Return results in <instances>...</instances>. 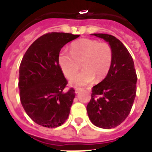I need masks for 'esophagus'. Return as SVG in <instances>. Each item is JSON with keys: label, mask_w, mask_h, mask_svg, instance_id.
Instances as JSON below:
<instances>
[{"label": "esophagus", "mask_w": 152, "mask_h": 152, "mask_svg": "<svg viewBox=\"0 0 152 152\" xmlns=\"http://www.w3.org/2000/svg\"><path fill=\"white\" fill-rule=\"evenodd\" d=\"M81 91H82V89H81V88H76V90H75V93L79 94Z\"/></svg>", "instance_id": "34e87169"}]
</instances>
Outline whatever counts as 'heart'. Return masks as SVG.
I'll list each match as a JSON object with an SVG mask.
<instances>
[{
  "label": "heart",
  "instance_id": "obj_1",
  "mask_svg": "<svg viewBox=\"0 0 152 152\" xmlns=\"http://www.w3.org/2000/svg\"><path fill=\"white\" fill-rule=\"evenodd\" d=\"M70 55L65 50L58 54V62L66 78H70L78 72L79 64L83 69L80 74L70 79L72 87H81L91 83L96 78L97 81L104 79L112 65L113 52L107 43L83 38L74 41L69 49Z\"/></svg>",
  "mask_w": 152,
  "mask_h": 152
}]
</instances>
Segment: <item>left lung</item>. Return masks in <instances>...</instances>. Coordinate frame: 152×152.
I'll return each instance as SVG.
<instances>
[{"instance_id":"obj_1","label":"left lung","mask_w":152,"mask_h":152,"mask_svg":"<svg viewBox=\"0 0 152 152\" xmlns=\"http://www.w3.org/2000/svg\"><path fill=\"white\" fill-rule=\"evenodd\" d=\"M91 35L108 42L113 58L105 78L92 88L87 114L94 126L112 129L120 125L130 112L136 97L137 76L132 56L120 40L104 33Z\"/></svg>"}]
</instances>
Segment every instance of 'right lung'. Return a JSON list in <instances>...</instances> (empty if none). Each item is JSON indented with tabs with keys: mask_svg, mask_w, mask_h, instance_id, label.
<instances>
[{
	"mask_svg": "<svg viewBox=\"0 0 152 152\" xmlns=\"http://www.w3.org/2000/svg\"><path fill=\"white\" fill-rule=\"evenodd\" d=\"M72 33H48L25 53L19 66L20 101L33 122L44 127L61 126L69 117L75 91L63 90L68 83L58 62L60 50L79 37Z\"/></svg>",
	"mask_w": 152,
	"mask_h": 152,
	"instance_id": "obj_1",
	"label": "right lung"
}]
</instances>
